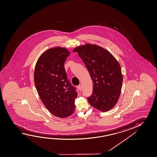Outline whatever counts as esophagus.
<instances>
[{
    "label": "esophagus",
    "mask_w": 157,
    "mask_h": 157,
    "mask_svg": "<svg viewBox=\"0 0 157 157\" xmlns=\"http://www.w3.org/2000/svg\"><path fill=\"white\" fill-rule=\"evenodd\" d=\"M78 90H80V91H81V90H82V85H78Z\"/></svg>",
    "instance_id": "34e87169"
}]
</instances>
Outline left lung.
I'll use <instances>...</instances> for the list:
<instances>
[{
	"label": "left lung",
	"mask_w": 157,
	"mask_h": 157,
	"mask_svg": "<svg viewBox=\"0 0 157 157\" xmlns=\"http://www.w3.org/2000/svg\"><path fill=\"white\" fill-rule=\"evenodd\" d=\"M85 63L93 83L90 105L101 111L112 109L117 104L122 89L123 76L119 63L107 50L90 44L73 50Z\"/></svg>",
	"instance_id": "left-lung-1"
}]
</instances>
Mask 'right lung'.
<instances>
[{
	"label": "right lung",
	"instance_id": "right-lung-1",
	"mask_svg": "<svg viewBox=\"0 0 157 157\" xmlns=\"http://www.w3.org/2000/svg\"><path fill=\"white\" fill-rule=\"evenodd\" d=\"M70 55L64 48H51L41 55L35 65L34 78L37 93L52 114L65 118L75 111L76 88L70 83L64 63Z\"/></svg>",
	"mask_w": 157,
	"mask_h": 157
}]
</instances>
